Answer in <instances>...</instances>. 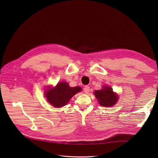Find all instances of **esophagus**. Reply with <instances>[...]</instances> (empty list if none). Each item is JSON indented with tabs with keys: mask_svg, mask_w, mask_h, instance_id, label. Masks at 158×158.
I'll list each match as a JSON object with an SVG mask.
<instances>
[{
	"mask_svg": "<svg viewBox=\"0 0 158 158\" xmlns=\"http://www.w3.org/2000/svg\"><path fill=\"white\" fill-rule=\"evenodd\" d=\"M83 91H84V92H85V93L88 94V93L89 92V86H88V85L85 86V87H84V88H83Z\"/></svg>",
	"mask_w": 158,
	"mask_h": 158,
	"instance_id": "obj_1",
	"label": "esophagus"
}]
</instances>
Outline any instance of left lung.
<instances>
[{"label": "left lung", "instance_id": "8db88e82", "mask_svg": "<svg viewBox=\"0 0 158 158\" xmlns=\"http://www.w3.org/2000/svg\"><path fill=\"white\" fill-rule=\"evenodd\" d=\"M94 95L100 105L103 106H112L118 100L116 94L113 92L111 88L108 86H105L100 90H96Z\"/></svg>", "mask_w": 158, "mask_h": 158}]
</instances>
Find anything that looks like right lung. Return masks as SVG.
I'll use <instances>...</instances> for the list:
<instances>
[{"label":"right lung","instance_id":"right-lung-1","mask_svg":"<svg viewBox=\"0 0 158 158\" xmlns=\"http://www.w3.org/2000/svg\"><path fill=\"white\" fill-rule=\"evenodd\" d=\"M80 87L71 88L67 83L60 82L54 88H49L45 92V97L48 102L55 107H62L69 102L70 99L80 92Z\"/></svg>","mask_w":158,"mask_h":158}]
</instances>
